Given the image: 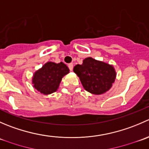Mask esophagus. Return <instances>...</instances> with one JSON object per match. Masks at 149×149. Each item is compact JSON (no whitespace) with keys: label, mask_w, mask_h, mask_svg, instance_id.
Returning a JSON list of instances; mask_svg holds the SVG:
<instances>
[{"label":"esophagus","mask_w":149,"mask_h":149,"mask_svg":"<svg viewBox=\"0 0 149 149\" xmlns=\"http://www.w3.org/2000/svg\"><path fill=\"white\" fill-rule=\"evenodd\" d=\"M68 66L70 70H73V63H69Z\"/></svg>","instance_id":"obj_1"}]
</instances>
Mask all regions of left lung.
I'll return each mask as SVG.
<instances>
[{"label":"left lung","instance_id":"8db88e82","mask_svg":"<svg viewBox=\"0 0 149 149\" xmlns=\"http://www.w3.org/2000/svg\"><path fill=\"white\" fill-rule=\"evenodd\" d=\"M73 71L78 75L84 88L94 94L107 91L115 81L116 73L112 65L87 58L82 65H76Z\"/></svg>","mask_w":149,"mask_h":149}]
</instances>
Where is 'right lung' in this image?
<instances>
[{"instance_id": "obj_1", "label": "right lung", "mask_w": 149, "mask_h": 149, "mask_svg": "<svg viewBox=\"0 0 149 149\" xmlns=\"http://www.w3.org/2000/svg\"><path fill=\"white\" fill-rule=\"evenodd\" d=\"M68 73V68L63 63H47L34 73V87L44 94H52L58 89L62 78Z\"/></svg>"}]
</instances>
